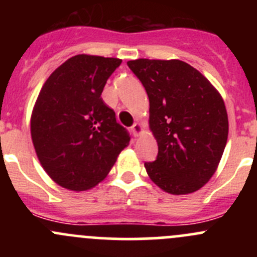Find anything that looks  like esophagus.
<instances>
[{"mask_svg":"<svg viewBox=\"0 0 257 257\" xmlns=\"http://www.w3.org/2000/svg\"><path fill=\"white\" fill-rule=\"evenodd\" d=\"M142 132H143V126H142L141 123H134L132 125V133H133L134 137H138Z\"/></svg>","mask_w":257,"mask_h":257,"instance_id":"34e87169","label":"esophagus"}]
</instances>
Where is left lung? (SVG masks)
I'll list each match as a JSON object with an SVG mask.
<instances>
[{"mask_svg": "<svg viewBox=\"0 0 257 257\" xmlns=\"http://www.w3.org/2000/svg\"><path fill=\"white\" fill-rule=\"evenodd\" d=\"M128 67L149 98L157 159L144 163L150 179L174 195L199 190L224 153L229 121L224 100L198 69L179 59H136Z\"/></svg>", "mask_w": 257, "mask_h": 257, "instance_id": "left-lung-1", "label": "left lung"}]
</instances>
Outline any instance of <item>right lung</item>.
I'll return each mask as SVG.
<instances>
[{
  "label": "right lung",
  "mask_w": 257,
  "mask_h": 257,
  "mask_svg": "<svg viewBox=\"0 0 257 257\" xmlns=\"http://www.w3.org/2000/svg\"><path fill=\"white\" fill-rule=\"evenodd\" d=\"M121 59L78 54L43 84L31 118V136L46 173L58 185L87 190L107 177L131 136L102 99Z\"/></svg>",
  "instance_id": "1"
}]
</instances>
